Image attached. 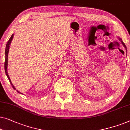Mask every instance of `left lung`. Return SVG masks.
<instances>
[{
	"label": "left lung",
	"mask_w": 130,
	"mask_h": 130,
	"mask_svg": "<svg viewBox=\"0 0 130 130\" xmlns=\"http://www.w3.org/2000/svg\"><path fill=\"white\" fill-rule=\"evenodd\" d=\"M118 39H119V40H120V42H121V43H122V44H123V46H124V47L125 48V49H126V50H127V47H126V46H125V44H124V42H123V41H122V39H121V38H120V37H118Z\"/></svg>",
	"instance_id": "left-lung-1"
}]
</instances>
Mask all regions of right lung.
<instances>
[{
  "instance_id": "right-lung-1",
  "label": "right lung",
  "mask_w": 130,
  "mask_h": 130,
  "mask_svg": "<svg viewBox=\"0 0 130 130\" xmlns=\"http://www.w3.org/2000/svg\"><path fill=\"white\" fill-rule=\"evenodd\" d=\"M13 36H14V34H13L12 35V36L10 37V38L9 39V40L8 42H7V44H6V48H5V73H6V76L7 77V78H8L9 82H10V84H12L13 88H14V90H16V88L14 87V86L13 85L12 82H11L10 77H9V75H8V73H7V64H8V53H9V47H10V45L11 44V42H12V39L13 38ZM17 91L18 92V93H19L21 94V93H20V92H19L18 90H17Z\"/></svg>"
}]
</instances>
